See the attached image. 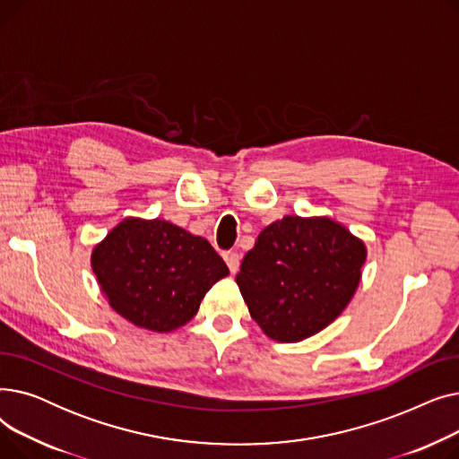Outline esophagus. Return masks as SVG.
I'll return each mask as SVG.
<instances>
[{
    "label": "esophagus",
    "mask_w": 459,
    "mask_h": 459,
    "mask_svg": "<svg viewBox=\"0 0 459 459\" xmlns=\"http://www.w3.org/2000/svg\"><path fill=\"white\" fill-rule=\"evenodd\" d=\"M223 258H225V262H227L229 270H230L232 273H236V272H238V268H239V255H238V253L229 251V253H225V255H223Z\"/></svg>",
    "instance_id": "34e87169"
}]
</instances>
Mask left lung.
<instances>
[{"mask_svg": "<svg viewBox=\"0 0 459 459\" xmlns=\"http://www.w3.org/2000/svg\"><path fill=\"white\" fill-rule=\"evenodd\" d=\"M367 247L329 217L286 215L264 229L236 275L251 318L277 342L325 329L351 301Z\"/></svg>", "mask_w": 459, "mask_h": 459, "instance_id": "8db88e82", "label": "left lung"}]
</instances>
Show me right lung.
I'll return each instance as SVG.
<instances>
[{"label": "right lung", "mask_w": 459, "mask_h": 459, "mask_svg": "<svg viewBox=\"0 0 459 459\" xmlns=\"http://www.w3.org/2000/svg\"><path fill=\"white\" fill-rule=\"evenodd\" d=\"M91 266L117 315L169 333L197 315L227 264L201 236L165 220L128 217L92 249Z\"/></svg>", "instance_id": "obj_1"}]
</instances>
